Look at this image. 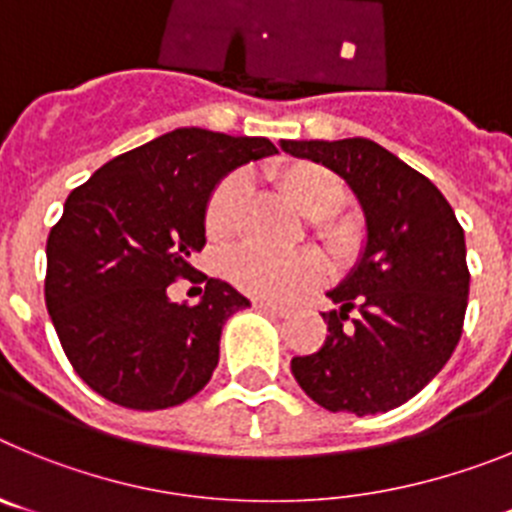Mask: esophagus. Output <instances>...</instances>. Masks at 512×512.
I'll return each mask as SVG.
<instances>
[{
    "instance_id": "1",
    "label": "esophagus",
    "mask_w": 512,
    "mask_h": 512,
    "mask_svg": "<svg viewBox=\"0 0 512 512\" xmlns=\"http://www.w3.org/2000/svg\"><path fill=\"white\" fill-rule=\"evenodd\" d=\"M253 305L259 307V310L264 312H271V315H279V318H287L289 312H292V307L287 305H277V302H264V300H256Z\"/></svg>"
}]
</instances>
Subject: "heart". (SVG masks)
<instances>
[{"label": "heart", "mask_w": 512, "mask_h": 512, "mask_svg": "<svg viewBox=\"0 0 512 512\" xmlns=\"http://www.w3.org/2000/svg\"><path fill=\"white\" fill-rule=\"evenodd\" d=\"M277 184L292 205L310 217L312 233L336 261L354 256L359 228L341 217L348 202V187L328 166L297 161L277 171ZM243 207L241 176H228L212 189L205 207V233L210 241L225 243L238 230ZM225 277L233 287L259 300H289L323 282L325 264L318 253L300 251L292 256H271L261 251H235L225 259Z\"/></svg>", "instance_id": "heart-1"}]
</instances>
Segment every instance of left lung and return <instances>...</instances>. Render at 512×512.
<instances>
[{
  "mask_svg": "<svg viewBox=\"0 0 512 512\" xmlns=\"http://www.w3.org/2000/svg\"><path fill=\"white\" fill-rule=\"evenodd\" d=\"M336 171L359 200L366 243L328 297V336L292 359L307 397L330 413L377 415L418 395L461 338L469 297L464 230L436 184L369 138L282 140Z\"/></svg>",
  "mask_w": 512,
  "mask_h": 512,
  "instance_id": "1",
  "label": "left lung"
}]
</instances>
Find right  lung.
I'll return each mask as SVG.
<instances>
[{
	"label": "right lung",
	"mask_w": 512,
	"mask_h": 512,
	"mask_svg": "<svg viewBox=\"0 0 512 512\" xmlns=\"http://www.w3.org/2000/svg\"><path fill=\"white\" fill-rule=\"evenodd\" d=\"M271 153L269 138L176 128L69 194L45 246V307L76 374L104 400L164 410L210 382L225 320L251 302L223 279L205 277L197 305H176L166 287L192 277L217 182Z\"/></svg>",
	"instance_id": "1"
}]
</instances>
